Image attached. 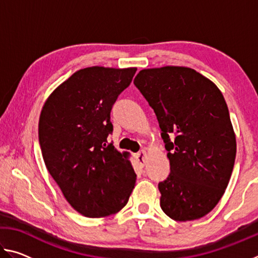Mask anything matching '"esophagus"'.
I'll use <instances>...</instances> for the list:
<instances>
[{
	"instance_id": "obj_1",
	"label": "esophagus",
	"mask_w": 258,
	"mask_h": 258,
	"mask_svg": "<svg viewBox=\"0 0 258 258\" xmlns=\"http://www.w3.org/2000/svg\"><path fill=\"white\" fill-rule=\"evenodd\" d=\"M135 158H137V161L138 163L141 165V166H145L146 161H147V152L145 150L140 151L139 154L135 155Z\"/></svg>"
}]
</instances>
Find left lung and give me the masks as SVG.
Listing matches in <instances>:
<instances>
[{
  "instance_id": "8db88e82",
  "label": "left lung",
  "mask_w": 258,
  "mask_h": 258,
  "mask_svg": "<svg viewBox=\"0 0 258 258\" xmlns=\"http://www.w3.org/2000/svg\"><path fill=\"white\" fill-rule=\"evenodd\" d=\"M134 85L154 109L171 165L158 184L161 209L180 222L207 215L224 195L237 152L223 94L187 67L143 69Z\"/></svg>"
}]
</instances>
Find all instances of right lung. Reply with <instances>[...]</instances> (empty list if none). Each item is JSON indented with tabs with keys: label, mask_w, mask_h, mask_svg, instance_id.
<instances>
[{
	"label": "right lung",
	"mask_w": 258,
	"mask_h": 258,
	"mask_svg": "<svg viewBox=\"0 0 258 258\" xmlns=\"http://www.w3.org/2000/svg\"><path fill=\"white\" fill-rule=\"evenodd\" d=\"M135 72L81 69L56 87L41 111L38 140L47 171L71 206L86 217L118 213L135 185L128 155L107 140L113 103Z\"/></svg>",
	"instance_id": "obj_1"
}]
</instances>
